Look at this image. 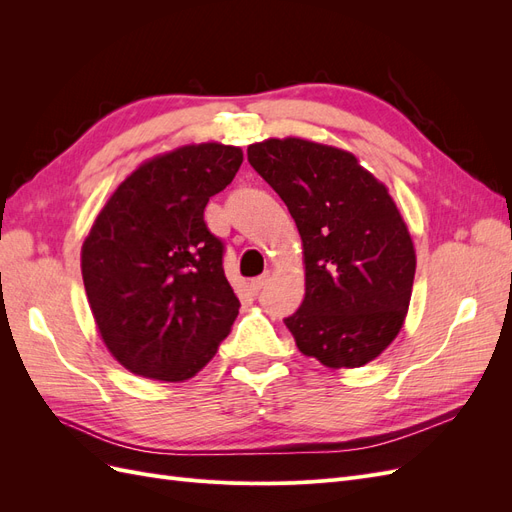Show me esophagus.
Wrapping results in <instances>:
<instances>
[{
	"label": "esophagus",
	"mask_w": 512,
	"mask_h": 512,
	"mask_svg": "<svg viewBox=\"0 0 512 512\" xmlns=\"http://www.w3.org/2000/svg\"><path fill=\"white\" fill-rule=\"evenodd\" d=\"M269 282V273H265V275H258V277H254V280L250 282V290L254 292V294H258L262 288H265V284Z\"/></svg>",
	"instance_id": "obj_1"
}]
</instances>
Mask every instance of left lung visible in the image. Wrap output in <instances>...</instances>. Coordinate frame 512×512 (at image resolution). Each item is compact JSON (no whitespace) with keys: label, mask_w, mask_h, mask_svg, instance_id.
<instances>
[{"label":"left lung","mask_w":512,"mask_h":512,"mask_svg":"<svg viewBox=\"0 0 512 512\" xmlns=\"http://www.w3.org/2000/svg\"><path fill=\"white\" fill-rule=\"evenodd\" d=\"M303 241L305 299L284 318L322 365L361 367L397 337L412 297L414 243L397 205L352 153L303 138L247 147Z\"/></svg>","instance_id":"left-lung-1"}]
</instances>
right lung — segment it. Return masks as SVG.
<instances>
[{
    "label": "right lung",
    "mask_w": 512,
    "mask_h": 512,
    "mask_svg": "<svg viewBox=\"0 0 512 512\" xmlns=\"http://www.w3.org/2000/svg\"><path fill=\"white\" fill-rule=\"evenodd\" d=\"M241 147L185 145L138 166L91 226L81 271L106 348L132 374L196 376L239 314L224 243L205 224L213 194L235 179Z\"/></svg>",
    "instance_id": "right-lung-1"
}]
</instances>
